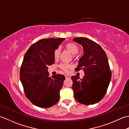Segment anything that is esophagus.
<instances>
[{
    "mask_svg": "<svg viewBox=\"0 0 129 129\" xmlns=\"http://www.w3.org/2000/svg\"><path fill=\"white\" fill-rule=\"evenodd\" d=\"M65 78H66L67 79H70V78H71V76H70V75H69L66 74V75H65Z\"/></svg>",
    "mask_w": 129,
    "mask_h": 129,
    "instance_id": "esophagus-1",
    "label": "esophagus"
}]
</instances>
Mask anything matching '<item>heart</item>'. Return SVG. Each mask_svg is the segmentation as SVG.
Listing matches in <instances>:
<instances>
[{"mask_svg":"<svg viewBox=\"0 0 129 129\" xmlns=\"http://www.w3.org/2000/svg\"><path fill=\"white\" fill-rule=\"evenodd\" d=\"M65 47L69 50L71 53H72L73 55H76V54L78 53L79 49L78 45L75 44L74 43H68L65 46ZM59 54H60V50L59 49H57L54 52V56L55 59H57L59 56ZM60 68L61 69L64 70V71H67L70 68V65L67 64H61L60 65Z\"/></svg>","mask_w":129,"mask_h":129,"instance_id":"heart-1","label":"heart"}]
</instances>
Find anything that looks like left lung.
Returning a JSON list of instances; mask_svg holds the SVG:
<instances>
[{
  "label": "left lung",
  "mask_w": 129,
  "mask_h": 129,
  "mask_svg": "<svg viewBox=\"0 0 129 129\" xmlns=\"http://www.w3.org/2000/svg\"><path fill=\"white\" fill-rule=\"evenodd\" d=\"M73 40L84 50L75 69H83L85 73L82 79L72 76L74 98L79 103L92 105L104 98L110 83L111 73L108 57L100 45L88 38H75Z\"/></svg>",
  "instance_id": "left-lung-1"
}]
</instances>
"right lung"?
<instances>
[{"label":"right lung","mask_w":129,"mask_h":129,"mask_svg":"<svg viewBox=\"0 0 129 129\" xmlns=\"http://www.w3.org/2000/svg\"><path fill=\"white\" fill-rule=\"evenodd\" d=\"M64 40H40L30 46L24 55L20 71V80L26 98L39 108H50L59 100L65 76L58 74L49 77L48 67L54 63V52Z\"/></svg>","instance_id":"obj_1"}]
</instances>
